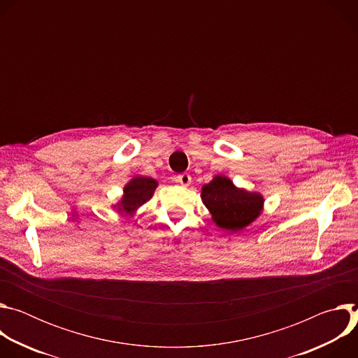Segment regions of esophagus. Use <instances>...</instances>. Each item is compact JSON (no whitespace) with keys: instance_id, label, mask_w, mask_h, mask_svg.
<instances>
[{"instance_id":"obj_1","label":"esophagus","mask_w":358,"mask_h":358,"mask_svg":"<svg viewBox=\"0 0 358 358\" xmlns=\"http://www.w3.org/2000/svg\"><path fill=\"white\" fill-rule=\"evenodd\" d=\"M177 181H178L181 185L188 187V185L191 184V176H189L188 173H182V174H180V176L177 177Z\"/></svg>"}]
</instances>
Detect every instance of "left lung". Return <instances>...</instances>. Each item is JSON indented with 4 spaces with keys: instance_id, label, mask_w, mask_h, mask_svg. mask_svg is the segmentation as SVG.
<instances>
[{
    "instance_id": "left-lung-1",
    "label": "left lung",
    "mask_w": 358,
    "mask_h": 358,
    "mask_svg": "<svg viewBox=\"0 0 358 358\" xmlns=\"http://www.w3.org/2000/svg\"><path fill=\"white\" fill-rule=\"evenodd\" d=\"M201 198L221 229L239 232L264 211V195L236 187L228 177L215 176L202 187Z\"/></svg>"
}]
</instances>
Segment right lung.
<instances>
[{"label": "right lung", "mask_w": 358, "mask_h": 358, "mask_svg": "<svg viewBox=\"0 0 358 358\" xmlns=\"http://www.w3.org/2000/svg\"><path fill=\"white\" fill-rule=\"evenodd\" d=\"M159 182L151 177L136 176L123 188L120 201L112 207L119 214L131 218L136 211L155 194Z\"/></svg>", "instance_id": "obj_1"}]
</instances>
